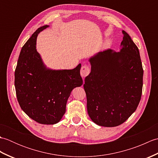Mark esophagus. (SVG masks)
I'll list each match as a JSON object with an SVG mask.
<instances>
[{"label":"esophagus","instance_id":"obj_1","mask_svg":"<svg viewBox=\"0 0 158 158\" xmlns=\"http://www.w3.org/2000/svg\"><path fill=\"white\" fill-rule=\"evenodd\" d=\"M80 73H81V75L83 77V78H85L86 76H88L89 73V69L88 66H83L81 69V71H80Z\"/></svg>","mask_w":158,"mask_h":158}]
</instances>
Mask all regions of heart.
<instances>
[{"label": "heart", "instance_id": "heart-1", "mask_svg": "<svg viewBox=\"0 0 158 158\" xmlns=\"http://www.w3.org/2000/svg\"><path fill=\"white\" fill-rule=\"evenodd\" d=\"M110 42L109 41H106L105 44H104V45H103V48L104 49H107V48H109V47H110Z\"/></svg>", "mask_w": 158, "mask_h": 158}]
</instances>
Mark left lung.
I'll list each match as a JSON object with an SVG mask.
<instances>
[{
	"label": "left lung",
	"mask_w": 158,
	"mask_h": 158,
	"mask_svg": "<svg viewBox=\"0 0 158 158\" xmlns=\"http://www.w3.org/2000/svg\"><path fill=\"white\" fill-rule=\"evenodd\" d=\"M119 52L111 49L89 58L84 87L87 109L96 124L115 127L135 111L142 95L143 69L139 50L124 31Z\"/></svg>",
	"instance_id": "1"
}]
</instances>
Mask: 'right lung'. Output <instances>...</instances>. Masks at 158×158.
<instances>
[{
	"label": "right lung",
	"mask_w": 158,
	"mask_h": 158,
	"mask_svg": "<svg viewBox=\"0 0 158 158\" xmlns=\"http://www.w3.org/2000/svg\"><path fill=\"white\" fill-rule=\"evenodd\" d=\"M49 26L39 28L22 47L15 71V87L23 112L39 123L53 125L62 118L70 93L82 85L83 79L81 64L71 70H53L43 63L36 49V38Z\"/></svg>",
	"instance_id": "add662e5"
}]
</instances>
